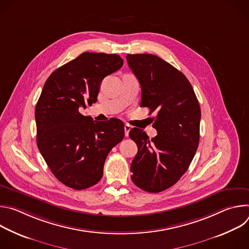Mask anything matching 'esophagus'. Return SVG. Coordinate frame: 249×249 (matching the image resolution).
Instances as JSON below:
<instances>
[{"mask_svg": "<svg viewBox=\"0 0 249 249\" xmlns=\"http://www.w3.org/2000/svg\"><path fill=\"white\" fill-rule=\"evenodd\" d=\"M131 130V126L128 125V124H125L124 125V131H125V136L128 137L129 136V131Z\"/></svg>", "mask_w": 249, "mask_h": 249, "instance_id": "1", "label": "esophagus"}]
</instances>
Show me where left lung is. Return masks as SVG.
I'll use <instances>...</instances> for the list:
<instances>
[{
    "label": "left lung",
    "instance_id": "left-lung-1",
    "mask_svg": "<svg viewBox=\"0 0 249 249\" xmlns=\"http://www.w3.org/2000/svg\"><path fill=\"white\" fill-rule=\"evenodd\" d=\"M128 65L138 79L141 107L156 112L151 139L133 128L130 138L138 146L131 163V178L147 192H161L180 179L199 145L201 109L187 78L173 66L152 54H128Z\"/></svg>",
    "mask_w": 249,
    "mask_h": 249
}]
</instances>
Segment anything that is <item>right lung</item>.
<instances>
[{
	"instance_id": "right-lung-1",
	"label": "right lung",
	"mask_w": 249,
	"mask_h": 249,
	"mask_svg": "<svg viewBox=\"0 0 249 249\" xmlns=\"http://www.w3.org/2000/svg\"><path fill=\"white\" fill-rule=\"evenodd\" d=\"M116 54L85 52L55 70L35 107L36 143L56 178L76 190L96 184L106 157L124 138V124L84 116L79 108L96 102L102 80L119 70Z\"/></svg>"
}]
</instances>
